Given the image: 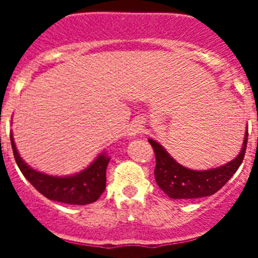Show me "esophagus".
<instances>
[{
  "mask_svg": "<svg viewBox=\"0 0 258 258\" xmlns=\"http://www.w3.org/2000/svg\"><path fill=\"white\" fill-rule=\"evenodd\" d=\"M142 131H143V125L141 124V122L136 121L131 125V127H129V132H127V133H129V136L136 137V136H138V134H140Z\"/></svg>",
  "mask_w": 258,
  "mask_h": 258,
  "instance_id": "1",
  "label": "esophagus"
}]
</instances>
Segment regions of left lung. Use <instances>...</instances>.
<instances>
[{"mask_svg": "<svg viewBox=\"0 0 258 258\" xmlns=\"http://www.w3.org/2000/svg\"><path fill=\"white\" fill-rule=\"evenodd\" d=\"M248 129L238 156L227 164L208 170H194L181 165L168 154L163 146L150 138L156 156L155 179L159 187L172 199H198L211 197L223 187L238 170L247 149Z\"/></svg>", "mask_w": 258, "mask_h": 258, "instance_id": "left-lung-1", "label": "left lung"}]
</instances>
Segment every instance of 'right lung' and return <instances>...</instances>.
<instances>
[{
	"mask_svg": "<svg viewBox=\"0 0 258 258\" xmlns=\"http://www.w3.org/2000/svg\"><path fill=\"white\" fill-rule=\"evenodd\" d=\"M11 147L14 157L20 172L29 181V183L47 199L54 202L85 206L99 199L106 188V170L109 163V156L103 152L98 155L88 168L72 175H50L37 172L31 168L20 157L14 142L13 133H10Z\"/></svg>",
	"mask_w": 258,
	"mask_h": 258,
	"instance_id": "1",
	"label": "right lung"
}]
</instances>
